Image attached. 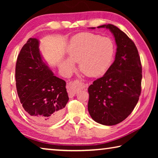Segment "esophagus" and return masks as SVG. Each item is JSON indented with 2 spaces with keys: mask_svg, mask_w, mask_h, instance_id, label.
I'll return each mask as SVG.
<instances>
[{
  "mask_svg": "<svg viewBox=\"0 0 158 158\" xmlns=\"http://www.w3.org/2000/svg\"><path fill=\"white\" fill-rule=\"evenodd\" d=\"M77 81H79V80H76V81H74L73 83H69L68 84V86H67V90H68V95L69 98H73L74 97V95L76 94V91H77V89L75 87H74V83L77 82ZM80 82L81 83V86L83 89H84V88H87L88 87V84H84V82H82L81 81H80Z\"/></svg>",
  "mask_w": 158,
  "mask_h": 158,
  "instance_id": "obj_1",
  "label": "esophagus"
}]
</instances>
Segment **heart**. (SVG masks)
<instances>
[{"instance_id": "1", "label": "heart", "mask_w": 158, "mask_h": 158, "mask_svg": "<svg viewBox=\"0 0 158 158\" xmlns=\"http://www.w3.org/2000/svg\"><path fill=\"white\" fill-rule=\"evenodd\" d=\"M68 59L60 61V67L65 73L74 68L79 62L83 73L90 77H100L107 70L113 59L114 45L108 37L99 35L83 33L74 35L67 48Z\"/></svg>"}]
</instances>
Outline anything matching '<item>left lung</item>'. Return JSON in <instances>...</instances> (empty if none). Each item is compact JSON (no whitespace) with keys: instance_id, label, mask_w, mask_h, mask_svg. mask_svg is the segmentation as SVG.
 I'll use <instances>...</instances> for the list:
<instances>
[{"instance_id":"8db88e82","label":"left lung","mask_w":158,"mask_h":158,"mask_svg":"<svg viewBox=\"0 0 158 158\" xmlns=\"http://www.w3.org/2000/svg\"><path fill=\"white\" fill-rule=\"evenodd\" d=\"M98 28L109 29L117 49L115 60L106 73L89 87L88 110L95 122L114 125L124 121L137 105L141 91L142 68L137 47L124 32L112 24Z\"/></svg>"}]
</instances>
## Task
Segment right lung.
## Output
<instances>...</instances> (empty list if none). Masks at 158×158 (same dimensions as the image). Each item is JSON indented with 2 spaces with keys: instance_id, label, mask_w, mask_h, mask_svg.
<instances>
[{
  "instance_id": "obj_1",
  "label": "right lung",
  "mask_w": 158,
  "mask_h": 158,
  "mask_svg": "<svg viewBox=\"0 0 158 158\" xmlns=\"http://www.w3.org/2000/svg\"><path fill=\"white\" fill-rule=\"evenodd\" d=\"M15 79L18 96L30 118L42 125L60 118L69 100L66 82L54 76L42 60L36 38H29L21 48Z\"/></svg>"
}]
</instances>
